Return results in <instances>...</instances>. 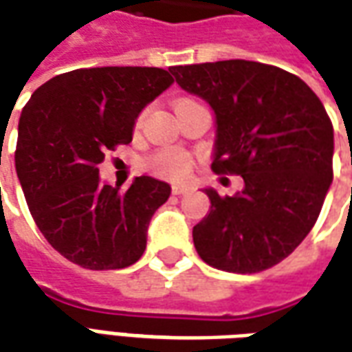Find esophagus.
<instances>
[{
  "label": "esophagus",
  "mask_w": 352,
  "mask_h": 352,
  "mask_svg": "<svg viewBox=\"0 0 352 352\" xmlns=\"http://www.w3.org/2000/svg\"><path fill=\"white\" fill-rule=\"evenodd\" d=\"M192 186H188V184H173L171 186V192L175 194V196H183V194H186V192H190Z\"/></svg>",
  "instance_id": "esophagus-1"
}]
</instances>
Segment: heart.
Here are the masks:
<instances>
[{
    "label": "heart",
    "instance_id": "b5f03b06",
    "mask_svg": "<svg viewBox=\"0 0 352 352\" xmlns=\"http://www.w3.org/2000/svg\"><path fill=\"white\" fill-rule=\"evenodd\" d=\"M148 168L164 179L181 181L190 173L192 158L179 148H162L148 158Z\"/></svg>",
    "mask_w": 352,
    "mask_h": 352
}]
</instances>
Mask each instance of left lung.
Here are the masks:
<instances>
[{
    "label": "left lung",
    "mask_w": 352,
    "mask_h": 352,
    "mask_svg": "<svg viewBox=\"0 0 352 352\" xmlns=\"http://www.w3.org/2000/svg\"><path fill=\"white\" fill-rule=\"evenodd\" d=\"M177 85L214 113V173L243 177L192 230L199 258L217 270L258 273L287 258L315 226L332 184L333 128L300 77L249 60L175 65Z\"/></svg>",
    "instance_id": "1"
}]
</instances>
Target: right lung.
Here are the masks:
<instances>
[{"label":"right lung","mask_w":352,"mask_h":352,"mask_svg":"<svg viewBox=\"0 0 352 352\" xmlns=\"http://www.w3.org/2000/svg\"><path fill=\"white\" fill-rule=\"evenodd\" d=\"M173 82L160 67H90L62 73L22 109L14 153L30 213L62 256L87 270L135 264L171 186L135 177L128 190L100 181L98 164L128 145L139 113Z\"/></svg>","instance_id":"1"}]
</instances>
